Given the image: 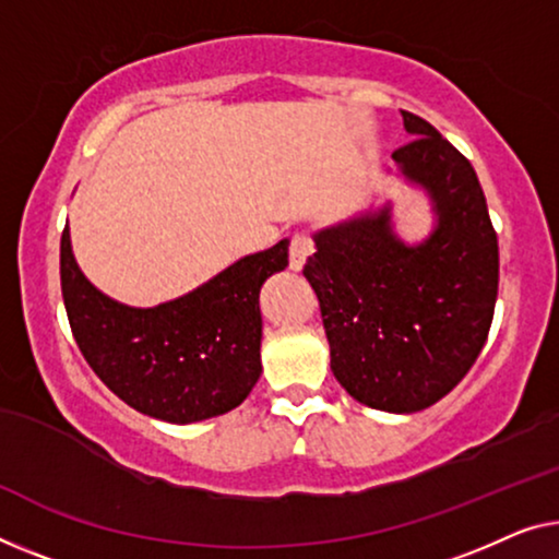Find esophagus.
<instances>
[{
  "mask_svg": "<svg viewBox=\"0 0 559 559\" xmlns=\"http://www.w3.org/2000/svg\"><path fill=\"white\" fill-rule=\"evenodd\" d=\"M311 253H313V240L311 238L304 236V233H298V236L290 238V251H288L290 271H301L306 261H308V255H311Z\"/></svg>",
  "mask_w": 559,
  "mask_h": 559,
  "instance_id": "obj_1",
  "label": "esophagus"
}]
</instances>
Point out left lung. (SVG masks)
<instances>
[{"label":"left lung","mask_w":559,"mask_h":559,"mask_svg":"<svg viewBox=\"0 0 559 559\" xmlns=\"http://www.w3.org/2000/svg\"><path fill=\"white\" fill-rule=\"evenodd\" d=\"M402 118L412 143L391 157L427 193L435 228L406 243L386 200L313 233L304 269L333 377L356 402L391 414L427 409L466 377L492 326L499 283L497 233L472 163L419 115Z\"/></svg>","instance_id":"obj_1"}]
</instances>
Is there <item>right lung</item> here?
Returning <instances> with one entry per match:
<instances>
[{
	"instance_id": "1",
	"label": "right lung",
	"mask_w": 559,
	"mask_h": 559,
	"mask_svg": "<svg viewBox=\"0 0 559 559\" xmlns=\"http://www.w3.org/2000/svg\"><path fill=\"white\" fill-rule=\"evenodd\" d=\"M288 265V238L246 255L190 294L153 308L124 306L95 288L60 243L62 298L82 356L140 414L170 424L221 416L251 394L261 377L265 278Z\"/></svg>"
}]
</instances>
